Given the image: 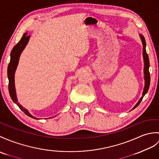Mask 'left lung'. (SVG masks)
<instances>
[{"instance_id":"obj_1","label":"left lung","mask_w":159,"mask_h":159,"mask_svg":"<svg viewBox=\"0 0 159 159\" xmlns=\"http://www.w3.org/2000/svg\"><path fill=\"white\" fill-rule=\"evenodd\" d=\"M140 39L142 40V45H143V63H144V68H143V75H144V80H145V84H144V87H143V93H142V96L139 99L137 104L135 105V106L131 109L134 110L136 107H138V105L140 104V102H142L143 96L146 94V93L148 91V89L150 87V72H149V67H150V62H149V58L148 55L146 51V41L145 39L143 37V36L141 34H139Z\"/></svg>"}]
</instances>
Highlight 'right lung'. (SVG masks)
Returning <instances> with one entry per match:
<instances>
[{"instance_id":"add662e5","label":"right lung","mask_w":159,"mask_h":159,"mask_svg":"<svg viewBox=\"0 0 159 159\" xmlns=\"http://www.w3.org/2000/svg\"><path fill=\"white\" fill-rule=\"evenodd\" d=\"M30 38V36H28L27 33H24L23 36H22L21 40H20V42L13 48L11 52L10 62L8 65V68H7V76H8L9 79V91L11 98L12 99L13 102L15 104H16L27 116L34 119H39L32 116L27 109H25L24 107L22 106L18 102L16 87H15V73H16L18 63H19L20 55L28 43Z\"/></svg>"}]
</instances>
